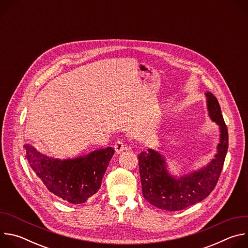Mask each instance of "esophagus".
Returning a JSON list of instances; mask_svg holds the SVG:
<instances>
[{
	"label": "esophagus",
	"instance_id": "esophagus-1",
	"mask_svg": "<svg viewBox=\"0 0 248 248\" xmlns=\"http://www.w3.org/2000/svg\"><path fill=\"white\" fill-rule=\"evenodd\" d=\"M114 147H115V151H116V153H117V154H120V153H122V152L124 151V141H123V140H118L117 142L115 143Z\"/></svg>",
	"mask_w": 248,
	"mask_h": 248
}]
</instances>
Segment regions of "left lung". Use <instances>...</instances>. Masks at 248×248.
I'll list each match as a JSON object with an SVG mask.
<instances>
[{
    "instance_id": "8db88e82",
    "label": "left lung",
    "mask_w": 248,
    "mask_h": 248,
    "mask_svg": "<svg viewBox=\"0 0 248 248\" xmlns=\"http://www.w3.org/2000/svg\"><path fill=\"white\" fill-rule=\"evenodd\" d=\"M205 95L209 117L220 129L217 153L207 166L175 178L169 172L164 155L153 149L138 155L143 196L159 209L179 211L202 201L213 191L220 178L229 147L228 128L217 98L211 92Z\"/></svg>"
}]
</instances>
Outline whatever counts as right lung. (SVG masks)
I'll list each match as a JSON object with an SVG mask.
<instances>
[{
    "label": "right lung",
    "instance_id": "1",
    "mask_svg": "<svg viewBox=\"0 0 248 248\" xmlns=\"http://www.w3.org/2000/svg\"><path fill=\"white\" fill-rule=\"evenodd\" d=\"M25 157L48 190L73 204L84 203L101 187L102 179L115 153L112 147L98 149L74 159L60 160L24 145Z\"/></svg>",
    "mask_w": 248,
    "mask_h": 248
}]
</instances>
